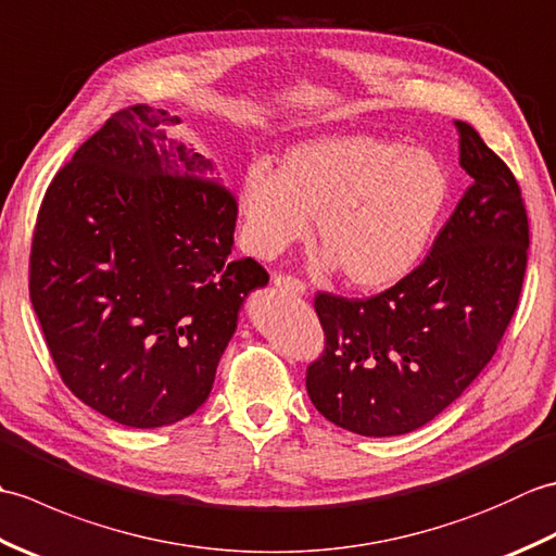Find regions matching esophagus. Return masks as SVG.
I'll return each instance as SVG.
<instances>
[{
	"instance_id": "34e87169",
	"label": "esophagus",
	"mask_w": 556,
	"mask_h": 556,
	"mask_svg": "<svg viewBox=\"0 0 556 556\" xmlns=\"http://www.w3.org/2000/svg\"><path fill=\"white\" fill-rule=\"evenodd\" d=\"M271 281H275V287L279 291H287V293H296V296H301V293H305V285L299 279V277H291V275H275L271 277Z\"/></svg>"
}]
</instances>
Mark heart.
Listing matches in <instances>:
<instances>
[{
  "mask_svg": "<svg viewBox=\"0 0 556 556\" xmlns=\"http://www.w3.org/2000/svg\"><path fill=\"white\" fill-rule=\"evenodd\" d=\"M452 184L442 160L368 134L323 136L293 146L279 172L253 162L239 186L243 245L275 257L303 241L315 217L323 263L346 285L392 287L418 265Z\"/></svg>",
  "mask_w": 556,
  "mask_h": 556,
  "instance_id": "obj_1",
  "label": "heart"
}]
</instances>
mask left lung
I'll return each instance as SVG.
<instances>
[{
    "instance_id": "left-lung-1",
    "label": "left lung",
    "mask_w": 556,
    "mask_h": 556,
    "mask_svg": "<svg viewBox=\"0 0 556 556\" xmlns=\"http://www.w3.org/2000/svg\"><path fill=\"white\" fill-rule=\"evenodd\" d=\"M456 128L473 186L430 255L368 299L315 293L325 349L305 389L356 434H404L440 416L492 361L518 308L530 243L521 186L473 126Z\"/></svg>"
}]
</instances>
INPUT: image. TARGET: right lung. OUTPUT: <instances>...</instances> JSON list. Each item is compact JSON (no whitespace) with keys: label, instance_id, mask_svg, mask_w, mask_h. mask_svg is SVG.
Here are the masks:
<instances>
[{"label":"right lung","instance_id":"1","mask_svg":"<svg viewBox=\"0 0 556 556\" xmlns=\"http://www.w3.org/2000/svg\"><path fill=\"white\" fill-rule=\"evenodd\" d=\"M148 104L114 112L47 186L28 289L62 382L128 428L205 404L248 291L233 257L236 195Z\"/></svg>","mask_w":556,"mask_h":556}]
</instances>
